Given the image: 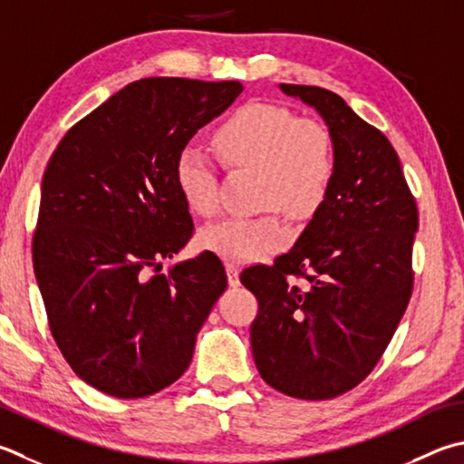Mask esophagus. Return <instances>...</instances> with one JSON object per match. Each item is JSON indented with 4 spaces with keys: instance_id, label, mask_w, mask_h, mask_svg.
I'll use <instances>...</instances> for the list:
<instances>
[{
    "instance_id": "1",
    "label": "esophagus",
    "mask_w": 464,
    "mask_h": 464,
    "mask_svg": "<svg viewBox=\"0 0 464 464\" xmlns=\"http://www.w3.org/2000/svg\"><path fill=\"white\" fill-rule=\"evenodd\" d=\"M227 277H229V285H233V288H237V285L241 284L239 282V269L235 267L233 264H227Z\"/></svg>"
}]
</instances>
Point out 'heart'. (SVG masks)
Wrapping results in <instances>:
<instances>
[{"mask_svg":"<svg viewBox=\"0 0 464 464\" xmlns=\"http://www.w3.org/2000/svg\"><path fill=\"white\" fill-rule=\"evenodd\" d=\"M213 146L223 162L256 172V217L225 218L198 233V246L229 264H249L280 251L288 229L276 210L296 221L313 217L323 205L334 176L331 131L290 109L251 103L235 111L215 131ZM176 187L195 213L217 210L213 164L200 148H184L176 162Z\"/></svg>","mask_w":464,"mask_h":464,"instance_id":"b5f03b06","label":"heart"}]
</instances>
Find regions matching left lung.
Returning a JSON list of instances; mask_svg holds the SVG:
<instances>
[{
  "label": "left lung",
  "instance_id": "obj_1",
  "mask_svg": "<svg viewBox=\"0 0 464 464\" xmlns=\"http://www.w3.org/2000/svg\"><path fill=\"white\" fill-rule=\"evenodd\" d=\"M280 91L323 117L334 146V176L288 254L241 274L259 302L251 351L274 390L331 400L372 373L406 313L418 210L382 131L331 91Z\"/></svg>",
  "mask_w": 464,
  "mask_h": 464
}]
</instances>
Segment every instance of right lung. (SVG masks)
I'll use <instances>...</instances> for the list:
<instances>
[{"mask_svg": "<svg viewBox=\"0 0 464 464\" xmlns=\"http://www.w3.org/2000/svg\"><path fill=\"white\" fill-rule=\"evenodd\" d=\"M241 82H130L66 131L42 179L34 274L58 349L113 398L174 383L195 353L225 267L205 251L176 261L192 217L176 187L190 138L241 95Z\"/></svg>", "mask_w": 464, "mask_h": 464, "instance_id": "1", "label": "right lung"}]
</instances>
